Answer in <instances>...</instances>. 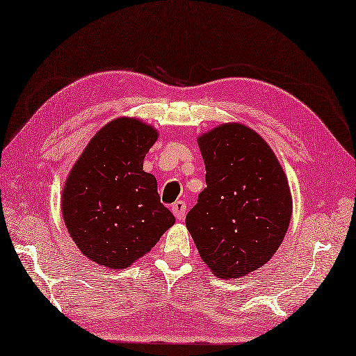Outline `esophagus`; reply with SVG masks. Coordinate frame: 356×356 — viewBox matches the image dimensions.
I'll return each mask as SVG.
<instances>
[{
  "label": "esophagus",
  "instance_id": "esophagus-1",
  "mask_svg": "<svg viewBox=\"0 0 356 356\" xmlns=\"http://www.w3.org/2000/svg\"><path fill=\"white\" fill-rule=\"evenodd\" d=\"M186 210H187V207H186L184 201H177V202H173V205H172V213L175 214V218L178 220H183L184 219Z\"/></svg>",
  "mask_w": 356,
  "mask_h": 356
}]
</instances>
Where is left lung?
Listing matches in <instances>:
<instances>
[{
    "mask_svg": "<svg viewBox=\"0 0 356 356\" xmlns=\"http://www.w3.org/2000/svg\"><path fill=\"white\" fill-rule=\"evenodd\" d=\"M197 145L207 187L186 216L187 229L216 276L238 278L282 243L291 218L287 178L261 136L245 125H220Z\"/></svg>",
    "mask_w": 356,
    "mask_h": 356,
    "instance_id": "1",
    "label": "left lung"
}]
</instances>
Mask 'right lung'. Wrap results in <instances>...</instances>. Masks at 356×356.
I'll list each match as a JSON object with an SVG mask.
<instances>
[{
  "label": "right lung",
  "mask_w": 356,
  "mask_h": 356,
  "mask_svg": "<svg viewBox=\"0 0 356 356\" xmlns=\"http://www.w3.org/2000/svg\"><path fill=\"white\" fill-rule=\"evenodd\" d=\"M157 137V129L137 119L111 120L69 173L62 201L67 231L78 249L104 267H128L175 223L160 202L157 179L143 172Z\"/></svg>",
  "instance_id": "add662e5"
}]
</instances>
